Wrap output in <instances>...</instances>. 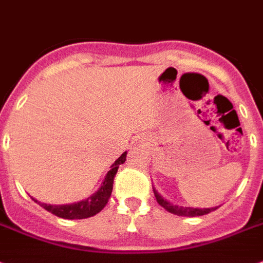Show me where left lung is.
<instances>
[{
  "label": "left lung",
  "instance_id": "8db88e82",
  "mask_svg": "<svg viewBox=\"0 0 263 263\" xmlns=\"http://www.w3.org/2000/svg\"><path fill=\"white\" fill-rule=\"evenodd\" d=\"M154 194H155V198H157L158 204L161 206L168 211L170 213H174V215H178V216H202V215H206V213L212 212V211H216L219 206H212V208H193V206H180L174 205L172 202H168L167 200L162 197L161 194L158 193L155 189H154Z\"/></svg>",
  "mask_w": 263,
  "mask_h": 263
}]
</instances>
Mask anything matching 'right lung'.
<instances>
[{
	"label": "right lung",
	"instance_id": "1",
	"mask_svg": "<svg viewBox=\"0 0 263 263\" xmlns=\"http://www.w3.org/2000/svg\"><path fill=\"white\" fill-rule=\"evenodd\" d=\"M125 157H127V153L121 154V157H119V159L115 161V163L110 166L112 168L105 176V180L101 183L100 189L95 194H91L90 197H87L86 200L72 202V204H66V205H51V204L39 202L35 198H32V200L37 202L39 205H42L46 211L51 212L55 216L62 217V219H86V217L95 216L106 205V202L109 200L113 189V180L116 176L117 168L124 163Z\"/></svg>",
	"mask_w": 263,
	"mask_h": 263
}]
</instances>
